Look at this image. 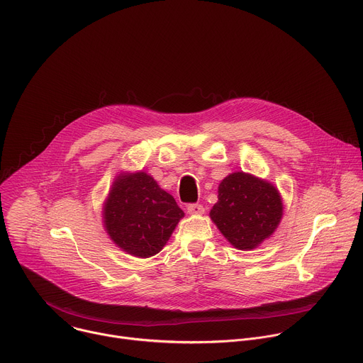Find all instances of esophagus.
<instances>
[{
    "label": "esophagus",
    "mask_w": 363,
    "mask_h": 363,
    "mask_svg": "<svg viewBox=\"0 0 363 363\" xmlns=\"http://www.w3.org/2000/svg\"><path fill=\"white\" fill-rule=\"evenodd\" d=\"M186 211L188 214H192V216H199L203 213V206L201 203H188L186 206Z\"/></svg>",
    "instance_id": "obj_1"
}]
</instances>
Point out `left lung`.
<instances>
[{"label":"left lung","mask_w":363,"mask_h":363,"mask_svg":"<svg viewBox=\"0 0 363 363\" xmlns=\"http://www.w3.org/2000/svg\"><path fill=\"white\" fill-rule=\"evenodd\" d=\"M210 216L235 248L251 250L274 233L283 216V203L272 184L235 172L220 184L218 202Z\"/></svg>","instance_id":"8db88e82"}]
</instances>
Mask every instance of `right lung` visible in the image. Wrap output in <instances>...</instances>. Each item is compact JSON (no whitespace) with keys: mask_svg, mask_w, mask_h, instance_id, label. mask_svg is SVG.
<instances>
[{"mask_svg":"<svg viewBox=\"0 0 363 363\" xmlns=\"http://www.w3.org/2000/svg\"><path fill=\"white\" fill-rule=\"evenodd\" d=\"M182 217L174 196L145 172L119 177L105 205L111 238L126 252L143 258L162 250Z\"/></svg>","mask_w":363,"mask_h":363,"instance_id":"1","label":"right lung"}]
</instances>
